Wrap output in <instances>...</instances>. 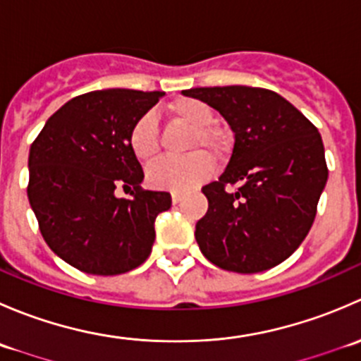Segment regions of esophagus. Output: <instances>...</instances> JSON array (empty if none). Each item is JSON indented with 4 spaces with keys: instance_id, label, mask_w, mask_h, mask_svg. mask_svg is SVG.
Instances as JSON below:
<instances>
[{
    "instance_id": "1",
    "label": "esophagus",
    "mask_w": 361,
    "mask_h": 361,
    "mask_svg": "<svg viewBox=\"0 0 361 361\" xmlns=\"http://www.w3.org/2000/svg\"><path fill=\"white\" fill-rule=\"evenodd\" d=\"M183 201V195L178 194V192H173V204H180Z\"/></svg>"
}]
</instances>
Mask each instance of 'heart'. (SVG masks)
<instances>
[{
  "instance_id": "obj_1",
  "label": "heart",
  "mask_w": 361,
  "mask_h": 361,
  "mask_svg": "<svg viewBox=\"0 0 361 361\" xmlns=\"http://www.w3.org/2000/svg\"><path fill=\"white\" fill-rule=\"evenodd\" d=\"M174 118L192 129L187 152L194 154L187 159H164L148 167V183L155 188L174 192H187L204 183L213 174V159L204 152L220 154L221 137L213 129L214 113L206 103L199 99H180L171 106ZM129 148L134 157L148 162L159 155V123L157 116L152 111L143 113L134 120L127 134Z\"/></svg>"
}]
</instances>
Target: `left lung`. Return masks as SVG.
I'll return each mask as SVG.
<instances>
[{
  "label": "left lung",
  "mask_w": 361,
  "mask_h": 361,
  "mask_svg": "<svg viewBox=\"0 0 361 361\" xmlns=\"http://www.w3.org/2000/svg\"><path fill=\"white\" fill-rule=\"evenodd\" d=\"M183 94L220 111L234 133L227 167L202 187L209 202L195 225L202 255L241 274L281 264L307 235L329 178L318 129L269 89L197 87Z\"/></svg>",
  "instance_id": "obj_1"
}]
</instances>
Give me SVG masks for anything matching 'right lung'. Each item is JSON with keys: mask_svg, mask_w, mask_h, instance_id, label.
I'll list each match as a JSON object with an SVG mask.
<instances>
[{"mask_svg": "<svg viewBox=\"0 0 361 361\" xmlns=\"http://www.w3.org/2000/svg\"><path fill=\"white\" fill-rule=\"evenodd\" d=\"M164 92L94 90L73 97L49 120L29 150L27 197L50 250L87 274L115 276L143 264L155 218L171 194L141 188L145 174L127 134ZM118 184L133 198L118 200Z\"/></svg>", "mask_w": 361, "mask_h": 361, "instance_id": "add662e5", "label": "right lung"}]
</instances>
